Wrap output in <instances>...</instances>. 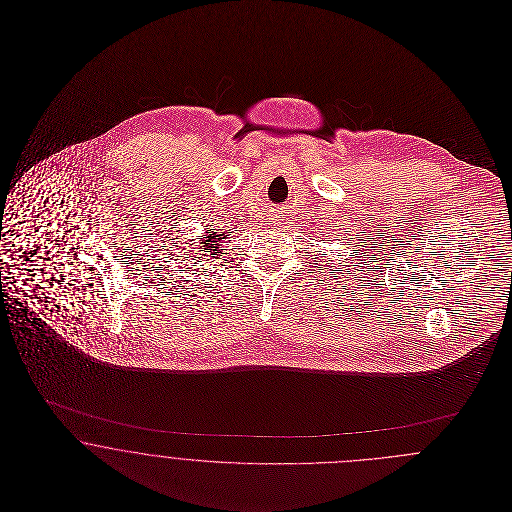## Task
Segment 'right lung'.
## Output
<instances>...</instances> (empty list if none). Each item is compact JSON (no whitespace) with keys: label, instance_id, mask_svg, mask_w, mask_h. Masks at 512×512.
<instances>
[{"label":"right lung","instance_id":"1","mask_svg":"<svg viewBox=\"0 0 512 512\" xmlns=\"http://www.w3.org/2000/svg\"><path fill=\"white\" fill-rule=\"evenodd\" d=\"M207 234V238L203 240V238H199V251H205L203 255H219L220 249L219 245L222 244V240L226 238L224 234H219V232H205Z\"/></svg>","mask_w":512,"mask_h":512}]
</instances>
